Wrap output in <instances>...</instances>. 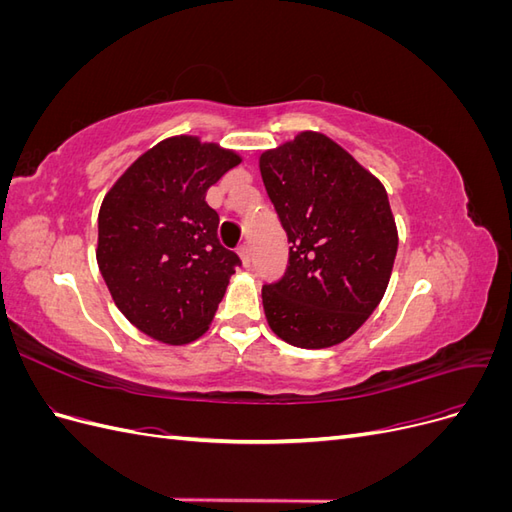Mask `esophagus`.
<instances>
[{"label": "esophagus", "mask_w": 512, "mask_h": 512, "mask_svg": "<svg viewBox=\"0 0 512 512\" xmlns=\"http://www.w3.org/2000/svg\"><path fill=\"white\" fill-rule=\"evenodd\" d=\"M237 252H239V256H241V262H243V267H250V262H252V254H250V247H247V245H241Z\"/></svg>", "instance_id": "34e87169"}]
</instances>
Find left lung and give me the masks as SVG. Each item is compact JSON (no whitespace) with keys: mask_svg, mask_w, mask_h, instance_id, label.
<instances>
[{"mask_svg":"<svg viewBox=\"0 0 512 512\" xmlns=\"http://www.w3.org/2000/svg\"><path fill=\"white\" fill-rule=\"evenodd\" d=\"M260 175L288 235V267L262 286L271 331L297 348L342 344L389 286L397 226L384 185L320 132L260 156Z\"/></svg>","mask_w":512,"mask_h":512,"instance_id":"8db88e82","label":"left lung"}]
</instances>
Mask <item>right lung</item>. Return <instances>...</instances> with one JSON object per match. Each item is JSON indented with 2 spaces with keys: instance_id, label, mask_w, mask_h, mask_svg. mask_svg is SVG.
Segmentation results:
<instances>
[{
  "instance_id": "add662e5",
  "label": "right lung",
  "mask_w": 512,
  "mask_h": 512,
  "mask_svg": "<svg viewBox=\"0 0 512 512\" xmlns=\"http://www.w3.org/2000/svg\"><path fill=\"white\" fill-rule=\"evenodd\" d=\"M241 162L196 136L145 151L102 200L98 267L115 305L138 331L190 344L218 312L241 260L218 239L207 190Z\"/></svg>"
}]
</instances>
